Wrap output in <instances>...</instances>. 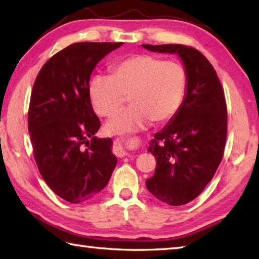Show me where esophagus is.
Wrapping results in <instances>:
<instances>
[{"label": "esophagus", "instance_id": "obj_1", "mask_svg": "<svg viewBox=\"0 0 259 259\" xmlns=\"http://www.w3.org/2000/svg\"><path fill=\"white\" fill-rule=\"evenodd\" d=\"M129 142L124 143L123 140H115L114 142V153H115L116 156L119 157H123L125 155H128V145Z\"/></svg>", "mask_w": 259, "mask_h": 259}]
</instances>
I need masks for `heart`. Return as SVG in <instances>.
I'll list each match as a JSON object with an SVG mask.
<instances>
[{
    "instance_id": "heart-1",
    "label": "heart",
    "mask_w": 259,
    "mask_h": 259,
    "mask_svg": "<svg viewBox=\"0 0 259 259\" xmlns=\"http://www.w3.org/2000/svg\"><path fill=\"white\" fill-rule=\"evenodd\" d=\"M187 88V73L177 60L153 55H134L113 64L111 76L95 75L89 96L95 112L112 117L129 97L131 106L106 124L111 135H128L145 129L152 122L164 124L181 108Z\"/></svg>"
}]
</instances>
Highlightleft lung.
<instances>
[{"label": "left lung", "mask_w": 259, "mask_h": 259, "mask_svg": "<svg viewBox=\"0 0 259 259\" xmlns=\"http://www.w3.org/2000/svg\"><path fill=\"white\" fill-rule=\"evenodd\" d=\"M160 54H176L187 73L183 104L163 129L154 135L148 152L156 160L146 187L170 205L194 200L211 181L224 154L227 109L224 90L209 60L183 45H143Z\"/></svg>", "instance_id": "left-lung-1"}]
</instances>
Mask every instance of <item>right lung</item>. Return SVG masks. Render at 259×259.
<instances>
[{
    "mask_svg": "<svg viewBox=\"0 0 259 259\" xmlns=\"http://www.w3.org/2000/svg\"><path fill=\"white\" fill-rule=\"evenodd\" d=\"M122 45L73 43L52 56L34 82L28 109L34 157L47 185L67 202L95 198L116 165L112 139L95 136L100 121L89 81L96 65Z\"/></svg>",
    "mask_w": 259,
    "mask_h": 259,
    "instance_id": "add662e5",
    "label": "right lung"
}]
</instances>
